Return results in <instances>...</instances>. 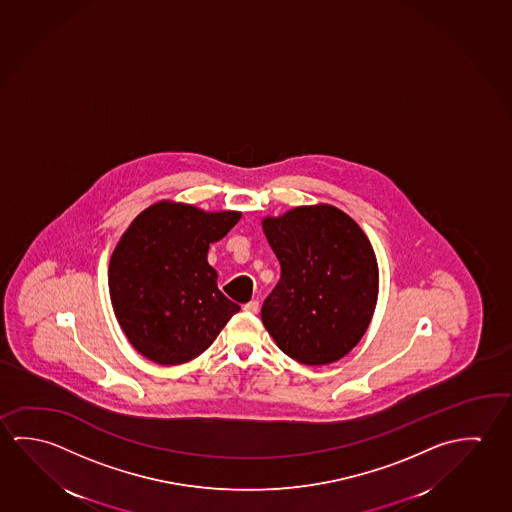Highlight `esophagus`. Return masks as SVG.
<instances>
[{"label": "esophagus", "mask_w": 512, "mask_h": 512, "mask_svg": "<svg viewBox=\"0 0 512 512\" xmlns=\"http://www.w3.org/2000/svg\"><path fill=\"white\" fill-rule=\"evenodd\" d=\"M243 309L246 310V312H250V314H257V312H259V302L252 300V302L244 303Z\"/></svg>", "instance_id": "34e87169"}]
</instances>
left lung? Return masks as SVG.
Segmentation results:
<instances>
[{
    "label": "left lung",
    "mask_w": 512,
    "mask_h": 512,
    "mask_svg": "<svg viewBox=\"0 0 512 512\" xmlns=\"http://www.w3.org/2000/svg\"><path fill=\"white\" fill-rule=\"evenodd\" d=\"M280 280L262 303V323L294 361L321 366L361 341L377 305L375 252L359 225L330 207L266 218Z\"/></svg>",
    "instance_id": "8db88e82"
}]
</instances>
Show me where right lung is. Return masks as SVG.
<instances>
[{"mask_svg": "<svg viewBox=\"0 0 512 512\" xmlns=\"http://www.w3.org/2000/svg\"><path fill=\"white\" fill-rule=\"evenodd\" d=\"M239 219L241 212L207 214L169 202L134 219L112 253L109 287L119 325L137 352L162 366L191 361L239 312L207 262L210 243Z\"/></svg>", "mask_w": 512, "mask_h": 512, "instance_id": "add662e5", "label": "right lung"}]
</instances>
